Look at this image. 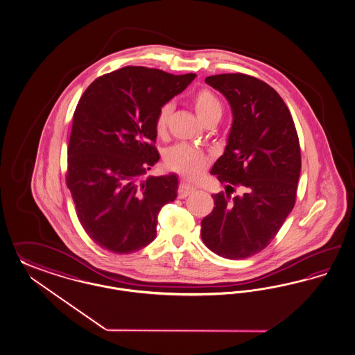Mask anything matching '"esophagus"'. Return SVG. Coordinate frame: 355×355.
<instances>
[{
	"label": "esophagus",
	"mask_w": 355,
	"mask_h": 355,
	"mask_svg": "<svg viewBox=\"0 0 355 355\" xmlns=\"http://www.w3.org/2000/svg\"><path fill=\"white\" fill-rule=\"evenodd\" d=\"M194 191H196V187H194L193 184H187V182L182 181V182L180 184V187H178V198L184 199V198L190 196V194L194 193Z\"/></svg>",
	"instance_id": "34e87169"
}]
</instances>
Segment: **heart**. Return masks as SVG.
Listing matches in <instances>:
<instances>
[{
  "mask_svg": "<svg viewBox=\"0 0 355 355\" xmlns=\"http://www.w3.org/2000/svg\"><path fill=\"white\" fill-rule=\"evenodd\" d=\"M193 105L198 118L203 124L209 121L218 122L220 119L223 106L219 98L211 90H199L193 98ZM171 103H165L157 111L155 118V130L157 135L165 134L171 119ZM164 161L171 171H177L189 178L198 177L206 169L208 164V159L202 150L187 144H178L169 148L164 156Z\"/></svg>",
  "mask_w": 355,
  "mask_h": 355,
  "instance_id": "b5f03b06",
  "label": "heart"
}]
</instances>
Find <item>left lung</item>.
Listing matches in <instances>:
<instances>
[{"label":"left lung","instance_id":"left-lung-1","mask_svg":"<svg viewBox=\"0 0 355 355\" xmlns=\"http://www.w3.org/2000/svg\"><path fill=\"white\" fill-rule=\"evenodd\" d=\"M208 85L231 105L232 127L211 174L225 184L200 236L220 257L244 259L259 253L281 230L296 199L302 169L299 137L281 96L244 73L209 76ZM241 194L231 197L235 187Z\"/></svg>","mask_w":355,"mask_h":355}]
</instances>
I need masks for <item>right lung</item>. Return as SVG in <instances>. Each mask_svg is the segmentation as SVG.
Returning <instances> with one entry per match:
<instances>
[{
	"label": "right lung",
	"instance_id": "right-lung-1",
	"mask_svg": "<svg viewBox=\"0 0 355 355\" xmlns=\"http://www.w3.org/2000/svg\"><path fill=\"white\" fill-rule=\"evenodd\" d=\"M196 77L124 67L98 77L80 98L67 186L83 228L101 248L128 254L156 239L157 215L177 198L178 178L141 180L159 159L155 118Z\"/></svg>",
	"mask_w": 355,
	"mask_h": 355
}]
</instances>
